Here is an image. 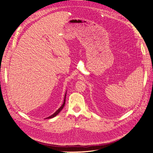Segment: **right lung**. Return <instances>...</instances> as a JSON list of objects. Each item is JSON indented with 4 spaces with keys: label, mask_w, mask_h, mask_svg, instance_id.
Returning a JSON list of instances; mask_svg holds the SVG:
<instances>
[{
    "label": "right lung",
    "mask_w": 153,
    "mask_h": 153,
    "mask_svg": "<svg viewBox=\"0 0 153 153\" xmlns=\"http://www.w3.org/2000/svg\"><path fill=\"white\" fill-rule=\"evenodd\" d=\"M66 94H65V96H64V102H63V103H62V105H61V107H60L56 112H55L54 114H53L52 115H50V116H49V117H47V118H45V119H51V118H53V117H55L56 116V115L61 112V111L62 110V108H64V105H65V103H66Z\"/></svg>",
    "instance_id": "1"
}]
</instances>
